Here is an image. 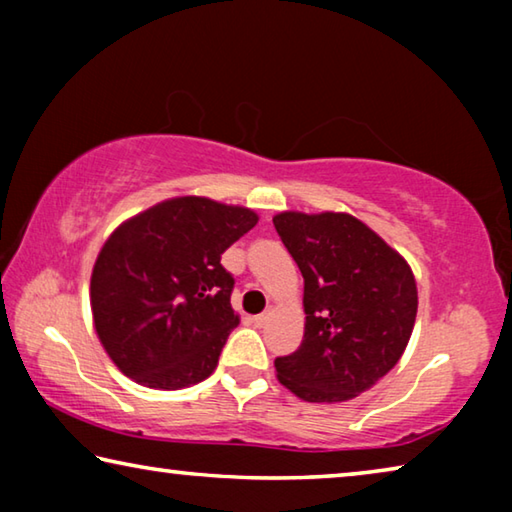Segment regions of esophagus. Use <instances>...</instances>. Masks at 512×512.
Returning <instances> with one entry per match:
<instances>
[{
    "instance_id": "obj_1",
    "label": "esophagus",
    "mask_w": 512,
    "mask_h": 512,
    "mask_svg": "<svg viewBox=\"0 0 512 512\" xmlns=\"http://www.w3.org/2000/svg\"><path fill=\"white\" fill-rule=\"evenodd\" d=\"M273 318V311L271 309H268V311H264V314H259V316H255V325L257 327H264L266 323H268V320H271Z\"/></svg>"
}]
</instances>
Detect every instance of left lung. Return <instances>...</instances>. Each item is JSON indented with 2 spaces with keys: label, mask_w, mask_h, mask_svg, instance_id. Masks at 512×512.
<instances>
[{
  "label": "left lung",
  "mask_w": 512,
  "mask_h": 512,
  "mask_svg": "<svg viewBox=\"0 0 512 512\" xmlns=\"http://www.w3.org/2000/svg\"><path fill=\"white\" fill-rule=\"evenodd\" d=\"M273 225L305 277V339L275 359L305 402H345L400 361L418 289L400 253L350 214L282 212Z\"/></svg>",
  "instance_id": "8db88e82"
}]
</instances>
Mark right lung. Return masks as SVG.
<instances>
[{
    "instance_id": "1",
    "label": "right lung",
    "mask_w": 512,
    "mask_h": 512,
    "mask_svg": "<svg viewBox=\"0 0 512 512\" xmlns=\"http://www.w3.org/2000/svg\"><path fill=\"white\" fill-rule=\"evenodd\" d=\"M257 214L198 196L171 198L112 232L90 282L94 329L126 377L160 391L207 379L239 316L221 255Z\"/></svg>"
}]
</instances>
